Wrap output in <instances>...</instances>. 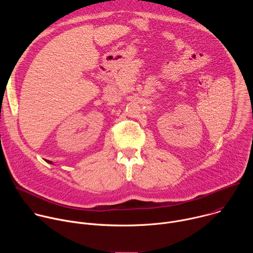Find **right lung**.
Returning <instances> with one entry per match:
<instances>
[{
	"label": "right lung",
	"instance_id": "right-lung-1",
	"mask_svg": "<svg viewBox=\"0 0 253 253\" xmlns=\"http://www.w3.org/2000/svg\"><path fill=\"white\" fill-rule=\"evenodd\" d=\"M48 162H49V163H52V161H48Z\"/></svg>",
	"mask_w": 253,
	"mask_h": 253
}]
</instances>
